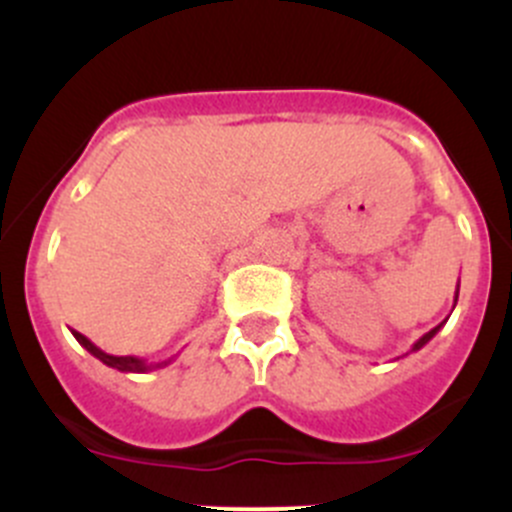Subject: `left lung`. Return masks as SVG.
I'll return each instance as SVG.
<instances>
[{"label":"left lung","instance_id":"8db88e82","mask_svg":"<svg viewBox=\"0 0 512 512\" xmlns=\"http://www.w3.org/2000/svg\"><path fill=\"white\" fill-rule=\"evenodd\" d=\"M456 302H458V289H456V297H453V307H456ZM448 322V319H443V322L441 324H438V327H433L431 329V332H426V334H423V337L421 339H418V342L414 344V347H411V352H418V349H421V347H426V344L428 342H431V339L433 337H436V332H438V329H441L443 327V324H446ZM406 356V354H404ZM396 359H401V356H396Z\"/></svg>","mask_w":512,"mask_h":512}]
</instances>
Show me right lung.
<instances>
[{
  "label": "right lung",
  "mask_w": 512,
  "mask_h": 512,
  "mask_svg": "<svg viewBox=\"0 0 512 512\" xmlns=\"http://www.w3.org/2000/svg\"><path fill=\"white\" fill-rule=\"evenodd\" d=\"M71 334H74L76 342H79L86 352L94 354L98 361H103V364L111 366V369L123 371V374H146V371L163 369V366H168L170 361H173V359H165V361H151V364H148L146 359H138V356H113V354L103 352V349H98L89 337H84V334L76 332V329H71Z\"/></svg>",
  "instance_id": "obj_1"
}]
</instances>
